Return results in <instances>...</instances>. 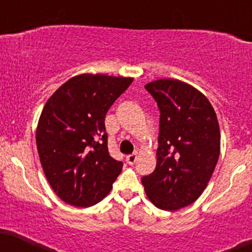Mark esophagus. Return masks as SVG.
<instances>
[{
	"instance_id": "esophagus-1",
	"label": "esophagus",
	"mask_w": 252,
	"mask_h": 252,
	"mask_svg": "<svg viewBox=\"0 0 252 252\" xmlns=\"http://www.w3.org/2000/svg\"><path fill=\"white\" fill-rule=\"evenodd\" d=\"M137 157H138L137 152H135V153H132V155H128L127 157H126V160H127L128 164H131V166H132V164L136 163V160H137Z\"/></svg>"
}]
</instances>
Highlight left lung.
<instances>
[{
	"label": "left lung",
	"instance_id": "8db88e82",
	"mask_svg": "<svg viewBox=\"0 0 252 252\" xmlns=\"http://www.w3.org/2000/svg\"><path fill=\"white\" fill-rule=\"evenodd\" d=\"M159 109L157 164L142 177L148 199L162 210L195 202L212 178L220 155V128L209 100L176 79L145 85Z\"/></svg>",
	"mask_w": 252,
	"mask_h": 252
}]
</instances>
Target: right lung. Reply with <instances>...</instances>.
Segmentation results:
<instances>
[{
	"label": "right lung",
	"mask_w": 252,
	"mask_h": 252,
	"mask_svg": "<svg viewBox=\"0 0 252 252\" xmlns=\"http://www.w3.org/2000/svg\"><path fill=\"white\" fill-rule=\"evenodd\" d=\"M132 78L81 74L45 102L37 126V150L53 190L66 204L86 208L102 200L121 173L110 156L105 116Z\"/></svg>",
	"instance_id": "obj_1"
}]
</instances>
